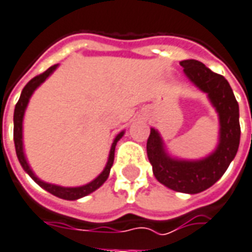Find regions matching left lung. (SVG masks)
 <instances>
[{
  "mask_svg": "<svg viewBox=\"0 0 252 252\" xmlns=\"http://www.w3.org/2000/svg\"><path fill=\"white\" fill-rule=\"evenodd\" d=\"M192 82L208 94L220 117V144L214 154L201 161H177L169 158L162 149L158 133L152 128L146 152L156 179L165 187L183 193H199L218 181L235 158L240 141L239 104L227 79L211 71L201 62L183 60Z\"/></svg>",
  "mask_w": 252,
  "mask_h": 252,
  "instance_id": "1",
  "label": "left lung"
}]
</instances>
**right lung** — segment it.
<instances>
[{
    "instance_id": "1",
    "label": "right lung",
    "mask_w": 252,
    "mask_h": 252,
    "mask_svg": "<svg viewBox=\"0 0 252 252\" xmlns=\"http://www.w3.org/2000/svg\"><path fill=\"white\" fill-rule=\"evenodd\" d=\"M56 68V65H52L49 67L47 71H44L43 73H40L37 76H34L33 79H31L27 86L24 87L23 93H21V96L18 99V102L16 103V107H14V117H13V121H14V127H13V138H14V146H16V153H17V158L20 161V164L24 168V170L32 177L36 183H37L41 188H44L45 190H48L49 193L55 194L58 196L60 199H65V200H76L83 197V196H87L88 193L94 192L95 189H98L100 185L103 184L104 181L107 180L108 174H110V169L113 166L114 162V153H115V145L119 141V138L124 135V133H121L119 135H117V138L114 139L113 146H111V150H110V157H108V162L106 165V168L102 173L99 174L96 179L91 181L90 184L84 185V187H79V188H63V187H58V185H52V184H47L44 181H40V180L33 174V172L29 168L28 162L25 159V156H24L23 152V117H24V111H25V107L29 102V98L32 93L37 88V86L43 83L45 79L48 78L49 75L52 73V71Z\"/></svg>"
}]
</instances>
